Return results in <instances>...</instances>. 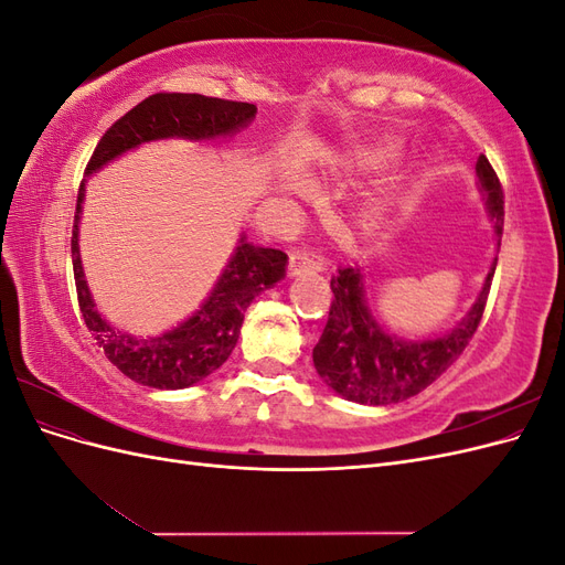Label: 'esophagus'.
I'll return each instance as SVG.
<instances>
[{
    "mask_svg": "<svg viewBox=\"0 0 565 565\" xmlns=\"http://www.w3.org/2000/svg\"><path fill=\"white\" fill-rule=\"evenodd\" d=\"M322 270V256L297 249L289 254V276H301V273H320Z\"/></svg>",
    "mask_w": 565,
    "mask_h": 565,
    "instance_id": "esophagus-1",
    "label": "esophagus"
}]
</instances>
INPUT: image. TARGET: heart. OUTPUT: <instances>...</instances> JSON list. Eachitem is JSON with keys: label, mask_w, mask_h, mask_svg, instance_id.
Returning <instances> with one entry per match:
<instances>
[{"label": "heart", "mask_w": 565, "mask_h": 565, "mask_svg": "<svg viewBox=\"0 0 565 565\" xmlns=\"http://www.w3.org/2000/svg\"><path fill=\"white\" fill-rule=\"evenodd\" d=\"M401 156H403V141L398 136L384 134L380 139H374L370 146L355 152V167L365 169V172H380V169H386Z\"/></svg>", "instance_id": "obj_1"}]
</instances>
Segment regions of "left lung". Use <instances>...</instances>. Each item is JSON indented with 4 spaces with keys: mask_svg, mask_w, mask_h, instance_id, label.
Masks as SVG:
<instances>
[{
    "mask_svg": "<svg viewBox=\"0 0 565 565\" xmlns=\"http://www.w3.org/2000/svg\"><path fill=\"white\" fill-rule=\"evenodd\" d=\"M476 177L486 212L492 221L494 241L500 247L504 195L500 179L486 156L476 162ZM494 266H498V256L492 259L481 292L465 318L446 334L426 339H405L384 328L370 309L363 270L358 266L339 268L330 280L334 299L330 303L328 324L313 349V365L320 380L341 398L361 405H393L417 396L467 349L483 318Z\"/></svg>",
    "mask_w": 565,
    "mask_h": 565,
    "instance_id": "1",
    "label": "left lung"
}]
</instances>
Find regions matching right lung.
I'll list each match as a JSON object with an SVG mask.
<instances>
[{"label": "right lung", "instance_id": "1", "mask_svg": "<svg viewBox=\"0 0 565 565\" xmlns=\"http://www.w3.org/2000/svg\"><path fill=\"white\" fill-rule=\"evenodd\" d=\"M256 115L254 104L224 100L202 94H156L141 100L104 134L87 164V177L100 172L108 162L122 158L143 143L183 139L218 141L243 131ZM87 179L79 185L77 212L73 224V270L79 309L94 334L96 344L106 351L108 361L136 384L150 388H188L210 377L228 361L245 320L247 306L285 278L287 254L280 249L247 243L243 233L228 264L221 270L212 292L198 311L177 328L158 337H136L119 332L100 316L92 289L84 278L79 256V218Z\"/></svg>", "mask_w": 565, "mask_h": 565}]
</instances>
